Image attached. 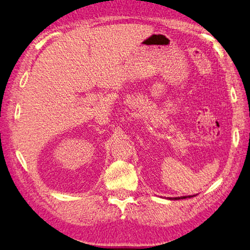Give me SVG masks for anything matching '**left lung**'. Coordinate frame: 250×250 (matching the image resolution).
<instances>
[{"label":"left lung","mask_w":250,"mask_h":250,"mask_svg":"<svg viewBox=\"0 0 250 250\" xmlns=\"http://www.w3.org/2000/svg\"><path fill=\"white\" fill-rule=\"evenodd\" d=\"M188 197H193V196H188ZM184 198H187L186 196H183V197H175V198H169V199H184Z\"/></svg>","instance_id":"obj_1"}]
</instances>
